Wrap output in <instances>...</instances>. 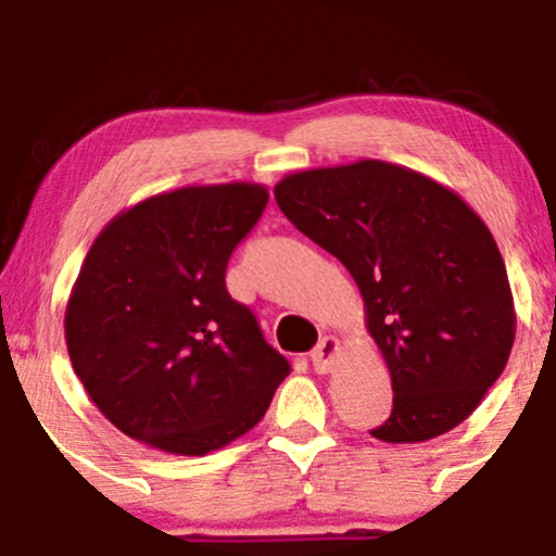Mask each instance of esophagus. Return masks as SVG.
<instances>
[{
  "label": "esophagus",
  "mask_w": 556,
  "mask_h": 556,
  "mask_svg": "<svg viewBox=\"0 0 556 556\" xmlns=\"http://www.w3.org/2000/svg\"><path fill=\"white\" fill-rule=\"evenodd\" d=\"M337 358H340V340L337 337H324L321 342L316 344L314 353H311V363L318 374H329L334 368Z\"/></svg>",
  "instance_id": "obj_1"
}]
</instances>
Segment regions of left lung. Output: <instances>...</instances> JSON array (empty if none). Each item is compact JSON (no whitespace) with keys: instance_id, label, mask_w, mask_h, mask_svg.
Returning a JSON list of instances; mask_svg holds the SVG:
<instances>
[{"instance_id":"obj_1","label":"left lung","mask_w":556,"mask_h":556,"mask_svg":"<svg viewBox=\"0 0 556 556\" xmlns=\"http://www.w3.org/2000/svg\"><path fill=\"white\" fill-rule=\"evenodd\" d=\"M274 198L358 285L394 392L371 437L416 444L460 426L515 342L507 269L481 216L455 190L379 159L295 172Z\"/></svg>"}]
</instances>
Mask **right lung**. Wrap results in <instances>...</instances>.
Masks as SVG:
<instances>
[{"mask_svg": "<svg viewBox=\"0 0 556 556\" xmlns=\"http://www.w3.org/2000/svg\"><path fill=\"white\" fill-rule=\"evenodd\" d=\"M266 201L256 182L190 185L125 208L93 240L65 342L88 397L127 437L201 457L269 410L290 363L225 285Z\"/></svg>", "mask_w": 556, "mask_h": 556, "instance_id": "right-lung-1", "label": "right lung"}]
</instances>
